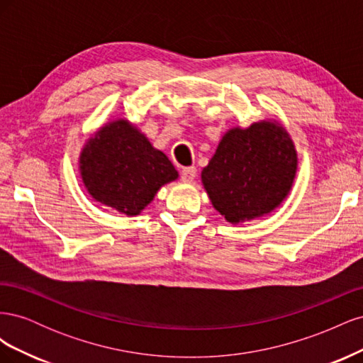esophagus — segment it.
Instances as JSON below:
<instances>
[{
	"label": "esophagus",
	"instance_id": "1",
	"mask_svg": "<svg viewBox=\"0 0 363 363\" xmlns=\"http://www.w3.org/2000/svg\"><path fill=\"white\" fill-rule=\"evenodd\" d=\"M195 174H196L195 167H186V168L182 169V180L183 182H192L195 179Z\"/></svg>",
	"mask_w": 363,
	"mask_h": 363
}]
</instances>
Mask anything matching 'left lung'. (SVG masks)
I'll return each instance as SVG.
<instances>
[{
	"label": "left lung",
	"mask_w": 363,
	"mask_h": 363,
	"mask_svg": "<svg viewBox=\"0 0 363 363\" xmlns=\"http://www.w3.org/2000/svg\"><path fill=\"white\" fill-rule=\"evenodd\" d=\"M296 151L276 121L230 128L201 182L213 207L228 223L239 224L268 215L286 199L296 174Z\"/></svg>",
	"instance_id": "1"
}]
</instances>
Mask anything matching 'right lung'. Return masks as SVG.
<instances>
[{
	"mask_svg": "<svg viewBox=\"0 0 363 363\" xmlns=\"http://www.w3.org/2000/svg\"><path fill=\"white\" fill-rule=\"evenodd\" d=\"M79 162L83 184L92 199L128 216L139 215L163 184L179 177L167 155L121 118L87 139Z\"/></svg>",
	"mask_w": 363,
	"mask_h": 363,
	"instance_id": "obj_1",
	"label": "right lung"
}]
</instances>
